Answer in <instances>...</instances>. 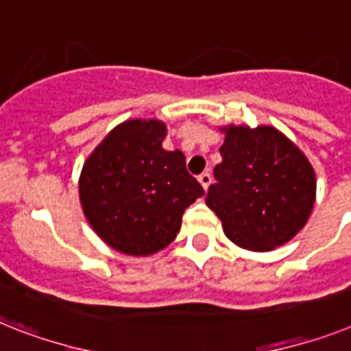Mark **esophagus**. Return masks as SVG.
<instances>
[{
	"label": "esophagus",
	"instance_id": "esophagus-1",
	"mask_svg": "<svg viewBox=\"0 0 351 351\" xmlns=\"http://www.w3.org/2000/svg\"><path fill=\"white\" fill-rule=\"evenodd\" d=\"M199 182H201L204 190H208V186H210V182H211V173L210 172H202L201 176H199Z\"/></svg>",
	"mask_w": 351,
	"mask_h": 351
}]
</instances>
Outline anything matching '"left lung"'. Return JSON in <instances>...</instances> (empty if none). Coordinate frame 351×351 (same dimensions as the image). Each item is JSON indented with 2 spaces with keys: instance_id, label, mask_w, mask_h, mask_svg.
<instances>
[{
  "instance_id": "obj_1",
  "label": "left lung",
  "mask_w": 351,
  "mask_h": 351,
  "mask_svg": "<svg viewBox=\"0 0 351 351\" xmlns=\"http://www.w3.org/2000/svg\"><path fill=\"white\" fill-rule=\"evenodd\" d=\"M222 163L213 170L206 204L226 237L249 251H269L306 224L315 173L305 154L274 127H222Z\"/></svg>"
}]
</instances>
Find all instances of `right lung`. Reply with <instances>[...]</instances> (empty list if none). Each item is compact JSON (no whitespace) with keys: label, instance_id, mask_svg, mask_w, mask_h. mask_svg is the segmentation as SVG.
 <instances>
[{"label":"right lung","instance_id":"obj_1","mask_svg":"<svg viewBox=\"0 0 351 351\" xmlns=\"http://www.w3.org/2000/svg\"><path fill=\"white\" fill-rule=\"evenodd\" d=\"M165 136L163 121H123L82 167L84 215L120 253L147 256L167 247L181 230L184 210L204 195L181 150L163 149Z\"/></svg>","mask_w":351,"mask_h":351}]
</instances>
